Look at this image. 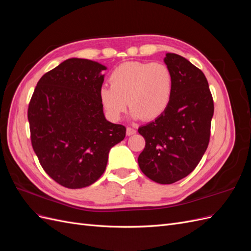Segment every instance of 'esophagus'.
Masks as SVG:
<instances>
[{"mask_svg":"<svg viewBox=\"0 0 251 251\" xmlns=\"http://www.w3.org/2000/svg\"><path fill=\"white\" fill-rule=\"evenodd\" d=\"M135 133H136V131L134 130L133 127H130V126L126 127V135H127V136H132V135H134Z\"/></svg>","mask_w":251,"mask_h":251,"instance_id":"34e87169","label":"esophagus"}]
</instances>
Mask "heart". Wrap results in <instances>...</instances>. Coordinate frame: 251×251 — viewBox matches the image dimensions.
<instances>
[{
	"instance_id": "1",
	"label": "heart",
	"mask_w": 251,
	"mask_h": 251,
	"mask_svg": "<svg viewBox=\"0 0 251 251\" xmlns=\"http://www.w3.org/2000/svg\"><path fill=\"white\" fill-rule=\"evenodd\" d=\"M110 83L100 89V98L113 120L121 117L127 103L134 117L155 120L168 110L174 91L173 74L161 63H124L113 70Z\"/></svg>"
}]
</instances>
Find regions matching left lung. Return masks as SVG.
<instances>
[{
	"mask_svg": "<svg viewBox=\"0 0 251 251\" xmlns=\"http://www.w3.org/2000/svg\"><path fill=\"white\" fill-rule=\"evenodd\" d=\"M174 77L172 100L160 117L138 128L146 148L138 157L142 173L160 184H172L191 174L206 151L214 101L204 73L189 60L166 53Z\"/></svg>",
	"mask_w": 251,
	"mask_h": 251,
	"instance_id": "obj_1",
	"label": "left lung"
}]
</instances>
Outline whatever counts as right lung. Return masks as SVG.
<instances>
[{
    "label": "right lung",
    "mask_w": 251,
    "mask_h": 251,
    "mask_svg": "<svg viewBox=\"0 0 251 251\" xmlns=\"http://www.w3.org/2000/svg\"><path fill=\"white\" fill-rule=\"evenodd\" d=\"M107 67L69 58L44 74L28 108L31 143L44 171L68 188L93 184L126 127L104 117L100 91Z\"/></svg>",
    "instance_id": "obj_1"
}]
</instances>
